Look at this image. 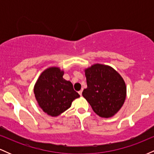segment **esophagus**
Returning <instances> with one entry per match:
<instances>
[{
  "label": "esophagus",
  "instance_id": "34e87169",
  "mask_svg": "<svg viewBox=\"0 0 154 154\" xmlns=\"http://www.w3.org/2000/svg\"><path fill=\"white\" fill-rule=\"evenodd\" d=\"M78 93H79V95H82V90H80V91H79L78 92Z\"/></svg>",
  "mask_w": 154,
  "mask_h": 154
}]
</instances>
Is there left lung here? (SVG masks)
Returning a JSON list of instances; mask_svg holds the SVG:
<instances>
[{"label": "left lung", "instance_id": "left-lung-1", "mask_svg": "<svg viewBox=\"0 0 154 154\" xmlns=\"http://www.w3.org/2000/svg\"><path fill=\"white\" fill-rule=\"evenodd\" d=\"M88 87L82 95L97 115L110 118L120 110L126 99L125 80L114 68L95 63L85 69Z\"/></svg>", "mask_w": 154, "mask_h": 154}]
</instances>
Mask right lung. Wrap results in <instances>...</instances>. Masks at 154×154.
Returning <instances> with one entry per match:
<instances>
[{
	"label": "right lung",
	"instance_id": "add662e5",
	"mask_svg": "<svg viewBox=\"0 0 154 154\" xmlns=\"http://www.w3.org/2000/svg\"><path fill=\"white\" fill-rule=\"evenodd\" d=\"M64 74L58 66H51L40 74L34 86L35 99L48 115L56 117L71 107L79 95L70 81L63 78Z\"/></svg>",
	"mask_w": 154,
	"mask_h": 154
}]
</instances>
